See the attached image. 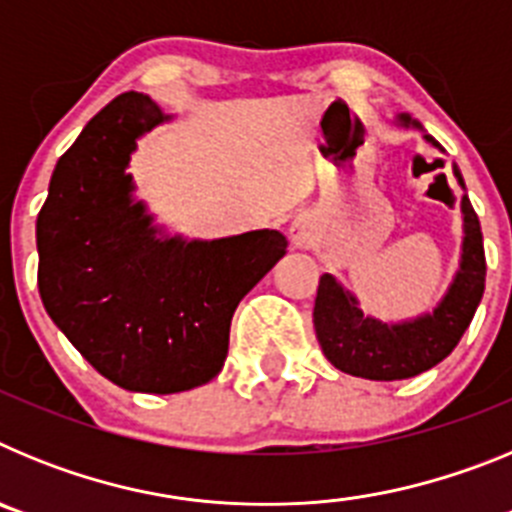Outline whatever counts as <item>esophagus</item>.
I'll return each mask as SVG.
<instances>
[{"label":"esophagus","instance_id":"1","mask_svg":"<svg viewBox=\"0 0 512 512\" xmlns=\"http://www.w3.org/2000/svg\"><path fill=\"white\" fill-rule=\"evenodd\" d=\"M289 235H292V243L297 248H307L312 243V225L307 223L305 217H297L292 228H289Z\"/></svg>","mask_w":512,"mask_h":512}]
</instances>
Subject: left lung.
Masks as SVG:
<instances>
[{
    "mask_svg": "<svg viewBox=\"0 0 512 512\" xmlns=\"http://www.w3.org/2000/svg\"><path fill=\"white\" fill-rule=\"evenodd\" d=\"M400 120L402 125H418L408 115H402ZM425 140L438 146L431 135H425ZM454 174L464 187L459 169H454ZM461 212H464L461 271L456 274L449 295L443 297L433 315H423V318L400 325L379 323L374 318H366L359 310L356 297L348 295L336 282V277L330 274L320 277L312 323H315L325 359L336 369L351 377L395 382V379L428 372L431 366L454 351L477 312L487 274L482 228L467 194L461 200Z\"/></svg>",
    "mask_w": 512,
    "mask_h": 512,
    "instance_id": "1",
    "label": "left lung"
}]
</instances>
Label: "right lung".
Returning a JSON list of instances; mask_svg holds the SVG:
<instances>
[{
	"instance_id": "1",
	"label": "right lung",
	"mask_w": 512,
	"mask_h": 512,
	"mask_svg": "<svg viewBox=\"0 0 512 512\" xmlns=\"http://www.w3.org/2000/svg\"><path fill=\"white\" fill-rule=\"evenodd\" d=\"M164 120L143 94L112 99L58 158L35 225L45 312L102 377L151 395L220 374L235 307L287 251L279 230L158 241L125 169Z\"/></svg>"
}]
</instances>
